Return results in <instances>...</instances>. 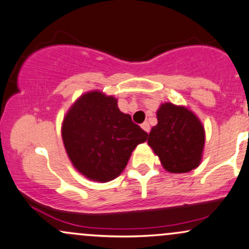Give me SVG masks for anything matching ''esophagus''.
<instances>
[{"mask_svg":"<svg viewBox=\"0 0 249 249\" xmlns=\"http://www.w3.org/2000/svg\"><path fill=\"white\" fill-rule=\"evenodd\" d=\"M142 130L145 131V132H147V133L150 132V130H151L150 124H148L147 122H144V123H142Z\"/></svg>","mask_w":249,"mask_h":249,"instance_id":"34e87169","label":"esophagus"}]
</instances>
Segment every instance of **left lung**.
Segmentation results:
<instances>
[{
  "mask_svg": "<svg viewBox=\"0 0 249 249\" xmlns=\"http://www.w3.org/2000/svg\"><path fill=\"white\" fill-rule=\"evenodd\" d=\"M158 124L147 142L171 173H186L199 166L205 145V128L191 110L164 103L157 111Z\"/></svg>",
  "mask_w": 249,
  "mask_h": 249,
  "instance_id": "obj_1",
  "label": "left lung"
}]
</instances>
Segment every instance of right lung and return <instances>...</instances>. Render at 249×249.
<instances>
[{
  "mask_svg": "<svg viewBox=\"0 0 249 249\" xmlns=\"http://www.w3.org/2000/svg\"><path fill=\"white\" fill-rule=\"evenodd\" d=\"M148 134L101 91L79 97L62 124V138L72 165L88 179L107 182L126 167L137 145Z\"/></svg>",
  "mask_w": 249,
  "mask_h": 249,
  "instance_id": "add662e5",
  "label": "right lung"
}]
</instances>
